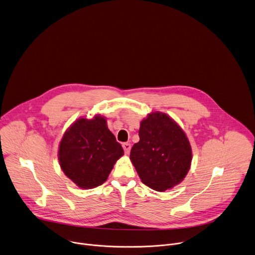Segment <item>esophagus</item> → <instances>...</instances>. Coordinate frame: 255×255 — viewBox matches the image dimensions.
Returning a JSON list of instances; mask_svg holds the SVG:
<instances>
[{"label": "esophagus", "mask_w": 255, "mask_h": 255, "mask_svg": "<svg viewBox=\"0 0 255 255\" xmlns=\"http://www.w3.org/2000/svg\"><path fill=\"white\" fill-rule=\"evenodd\" d=\"M122 147H123V149H124L125 154H129V152H130V150H131V144H130V143H124V144L122 145Z\"/></svg>", "instance_id": "1"}]
</instances>
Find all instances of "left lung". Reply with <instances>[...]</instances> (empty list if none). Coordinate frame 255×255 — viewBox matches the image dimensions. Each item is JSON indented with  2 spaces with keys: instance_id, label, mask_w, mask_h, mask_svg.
Masks as SVG:
<instances>
[{
  "instance_id": "obj_1",
  "label": "left lung",
  "mask_w": 255,
  "mask_h": 255,
  "mask_svg": "<svg viewBox=\"0 0 255 255\" xmlns=\"http://www.w3.org/2000/svg\"><path fill=\"white\" fill-rule=\"evenodd\" d=\"M139 137L130 160L142 183L158 192L179 185L193 159L190 141L181 126L166 113L151 112L140 123Z\"/></svg>"
}]
</instances>
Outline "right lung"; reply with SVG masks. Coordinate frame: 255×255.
<instances>
[{"label": "right lung", "mask_w": 255, "mask_h": 255, "mask_svg": "<svg viewBox=\"0 0 255 255\" xmlns=\"http://www.w3.org/2000/svg\"><path fill=\"white\" fill-rule=\"evenodd\" d=\"M123 155L106 118L97 114L92 119L81 117L67 128L57 156L65 176L80 189L88 190L102 185Z\"/></svg>", "instance_id": "add662e5"}]
</instances>
